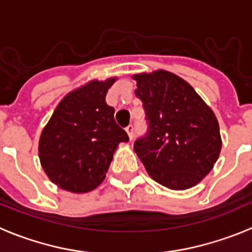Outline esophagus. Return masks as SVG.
I'll list each match as a JSON object with an SVG mask.
<instances>
[{"instance_id":"34e87169","label":"esophagus","mask_w":252,"mask_h":252,"mask_svg":"<svg viewBox=\"0 0 252 252\" xmlns=\"http://www.w3.org/2000/svg\"><path fill=\"white\" fill-rule=\"evenodd\" d=\"M125 130H126V132H127L130 140H132L133 139V126H132V125H128L127 127L125 128Z\"/></svg>"}]
</instances>
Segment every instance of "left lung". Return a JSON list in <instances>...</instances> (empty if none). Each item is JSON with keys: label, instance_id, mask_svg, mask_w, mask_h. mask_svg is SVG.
<instances>
[{"label": "left lung", "instance_id": "1", "mask_svg": "<svg viewBox=\"0 0 252 252\" xmlns=\"http://www.w3.org/2000/svg\"><path fill=\"white\" fill-rule=\"evenodd\" d=\"M144 103L148 135L133 150L148 174L173 190L197 186L217 161L222 148L218 121L188 82L164 69L133 74Z\"/></svg>", "mask_w": 252, "mask_h": 252}]
</instances>
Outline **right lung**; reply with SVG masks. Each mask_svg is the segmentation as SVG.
I'll list each match as a JSON object with an SVG mask.
<instances>
[{"label": "right lung", "mask_w": 252, "mask_h": 252, "mask_svg": "<svg viewBox=\"0 0 252 252\" xmlns=\"http://www.w3.org/2000/svg\"><path fill=\"white\" fill-rule=\"evenodd\" d=\"M117 77L91 81L64 97L43 128L39 159L45 174L59 188L72 193L95 189L126 131L115 121V108L106 94Z\"/></svg>", "instance_id": "add662e5"}]
</instances>
